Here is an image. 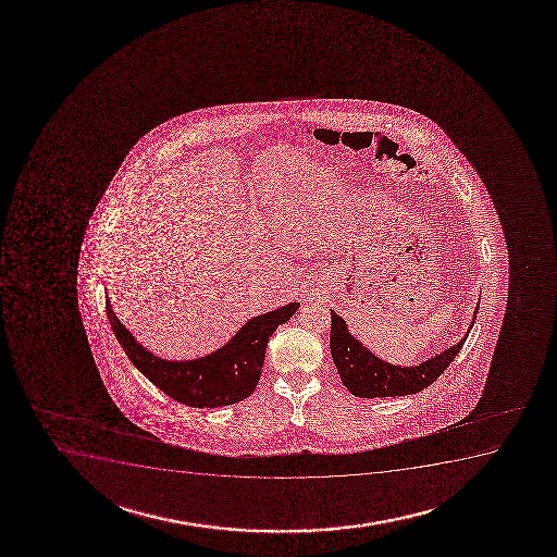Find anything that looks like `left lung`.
<instances>
[{
  "mask_svg": "<svg viewBox=\"0 0 557 557\" xmlns=\"http://www.w3.org/2000/svg\"><path fill=\"white\" fill-rule=\"evenodd\" d=\"M468 334L465 335V339L458 341L457 345L436 354L434 358L419 366H392L376 358L371 350H367L360 341L350 335L347 322L332 311L330 350L343 384L356 397L361 399L400 397V395H412L431 386L432 382L444 373L449 363L457 358V354L462 350Z\"/></svg>",
  "mask_w": 557,
  "mask_h": 557,
  "instance_id": "obj_1",
  "label": "left lung"
}]
</instances>
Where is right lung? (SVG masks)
<instances>
[{"mask_svg":"<svg viewBox=\"0 0 557 557\" xmlns=\"http://www.w3.org/2000/svg\"><path fill=\"white\" fill-rule=\"evenodd\" d=\"M298 308L300 301H290L275 311L253 317L227 345L205 358L168 361L152 356L134 339L106 298L108 321L128 360L171 399L194 408L235 405L256 392L270 337Z\"/></svg>","mask_w":557,"mask_h":557,"instance_id":"obj_1","label":"right lung"}]
</instances>
